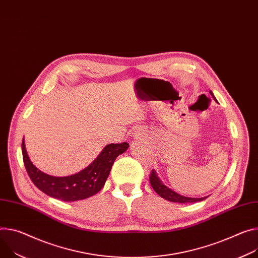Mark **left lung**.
Wrapping results in <instances>:
<instances>
[{
    "instance_id": "left-lung-1",
    "label": "left lung",
    "mask_w": 258,
    "mask_h": 258,
    "mask_svg": "<svg viewBox=\"0 0 258 258\" xmlns=\"http://www.w3.org/2000/svg\"><path fill=\"white\" fill-rule=\"evenodd\" d=\"M211 95L213 96L212 91H211ZM214 97V96H213ZM149 180H150V184L153 187V189L155 190V192L157 195H159L161 198L166 199L170 202H174V203H181V204H186V203H196V202H200L205 200V198H200V199H196V198H186L183 196H180L176 192H174L173 190H171L170 188H168L167 186L163 185L160 180L157 178L154 170H152V172L150 173L149 176Z\"/></svg>"
}]
</instances>
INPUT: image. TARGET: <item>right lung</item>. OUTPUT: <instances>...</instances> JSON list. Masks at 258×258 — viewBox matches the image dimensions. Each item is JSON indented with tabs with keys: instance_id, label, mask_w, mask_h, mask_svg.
I'll return each instance as SVG.
<instances>
[{
	"instance_id": "right-lung-1",
	"label": "right lung",
	"mask_w": 258,
	"mask_h": 258,
	"mask_svg": "<svg viewBox=\"0 0 258 258\" xmlns=\"http://www.w3.org/2000/svg\"><path fill=\"white\" fill-rule=\"evenodd\" d=\"M128 148V143L109 144L90 165L81 172L68 177H53L38 170L29 158L25 140L21 149L26 170L38 188L51 198L64 202L84 200L98 194L105 185L116 157Z\"/></svg>"
}]
</instances>
